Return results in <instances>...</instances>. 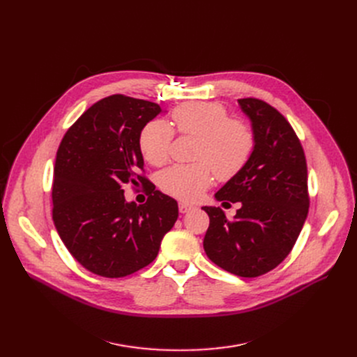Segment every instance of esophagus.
Instances as JSON below:
<instances>
[{"label":"esophagus","instance_id":"obj_1","mask_svg":"<svg viewBox=\"0 0 357 357\" xmlns=\"http://www.w3.org/2000/svg\"><path fill=\"white\" fill-rule=\"evenodd\" d=\"M191 210H194V205L186 204V202H179V211H181L182 214L188 213V211H191Z\"/></svg>","mask_w":357,"mask_h":357}]
</instances>
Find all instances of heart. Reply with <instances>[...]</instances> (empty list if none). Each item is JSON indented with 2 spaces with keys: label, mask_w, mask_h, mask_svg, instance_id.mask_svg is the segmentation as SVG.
I'll use <instances>...</instances> for the list:
<instances>
[{
  "label": "heart",
  "mask_w": 357,
  "mask_h": 357,
  "mask_svg": "<svg viewBox=\"0 0 357 357\" xmlns=\"http://www.w3.org/2000/svg\"><path fill=\"white\" fill-rule=\"evenodd\" d=\"M179 133L198 139L192 165H174L159 176L163 192L183 201L197 199L214 181L236 176L249 162L255 149L252 127L243 120L229 119L226 107L218 102H186L172 112ZM174 130L167 123L155 120L140 135L143 158L155 166L169 159Z\"/></svg>",
  "instance_id": "heart-1"
}]
</instances>
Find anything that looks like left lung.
<instances>
[{
	"instance_id": "8db88e82",
	"label": "left lung",
	"mask_w": 357,
	"mask_h": 357,
	"mask_svg": "<svg viewBox=\"0 0 357 357\" xmlns=\"http://www.w3.org/2000/svg\"><path fill=\"white\" fill-rule=\"evenodd\" d=\"M252 123L253 153L214 195L240 202L233 220L220 207L210 217L204 250L224 271L256 278L275 269L292 250L305 222L310 198L307 162L294 128L278 109L256 98L238 100Z\"/></svg>"
}]
</instances>
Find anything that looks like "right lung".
Segmentation results:
<instances>
[{
  "mask_svg": "<svg viewBox=\"0 0 357 357\" xmlns=\"http://www.w3.org/2000/svg\"><path fill=\"white\" fill-rule=\"evenodd\" d=\"M162 112L150 101L111 96L89 107L66 131L56 153L53 222L69 253L105 278L135 273L156 259L178 218V202L140 175V135ZM148 186L142 206L122 188Z\"/></svg>",
  "mask_w": 357,
  "mask_h": 357,
  "instance_id": "obj_1",
  "label": "right lung"
}]
</instances>
